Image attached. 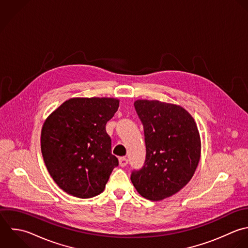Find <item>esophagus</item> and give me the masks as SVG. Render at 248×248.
Masks as SVG:
<instances>
[{"instance_id":"1","label":"esophagus","mask_w":248,"mask_h":248,"mask_svg":"<svg viewBox=\"0 0 248 248\" xmlns=\"http://www.w3.org/2000/svg\"><path fill=\"white\" fill-rule=\"evenodd\" d=\"M119 163H120V165H121L122 167H124V166H126V165H127L128 160H127V158H126V157L123 156V157H120V158H119Z\"/></svg>"}]
</instances>
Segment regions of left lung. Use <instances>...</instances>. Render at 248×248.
<instances>
[{"mask_svg": "<svg viewBox=\"0 0 248 248\" xmlns=\"http://www.w3.org/2000/svg\"><path fill=\"white\" fill-rule=\"evenodd\" d=\"M136 112L143 123L146 161L133 171L137 192L151 201L169 198L192 179L201 158V137L191 114L174 103L137 99Z\"/></svg>", "mask_w": 248, "mask_h": 248, "instance_id": "obj_1", "label": "left lung"}]
</instances>
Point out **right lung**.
<instances>
[{
    "label": "right lung",
    "mask_w": 248,
    "mask_h": 248,
    "mask_svg": "<svg viewBox=\"0 0 248 248\" xmlns=\"http://www.w3.org/2000/svg\"><path fill=\"white\" fill-rule=\"evenodd\" d=\"M119 103L114 97H72L44 121L43 160L54 182L67 194L83 199L100 194L119 165L106 132Z\"/></svg>",
    "instance_id": "obj_1"
}]
</instances>
